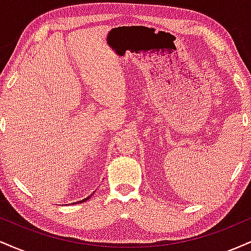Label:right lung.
Here are the masks:
<instances>
[{"label":"right lung","mask_w":251,"mask_h":251,"mask_svg":"<svg viewBox=\"0 0 251 251\" xmlns=\"http://www.w3.org/2000/svg\"><path fill=\"white\" fill-rule=\"evenodd\" d=\"M92 196V195H91ZM91 196H88L87 198H85V200H82V201H76V203H83V201H86L87 200H89V197H91Z\"/></svg>","instance_id":"add662e5"}]
</instances>
